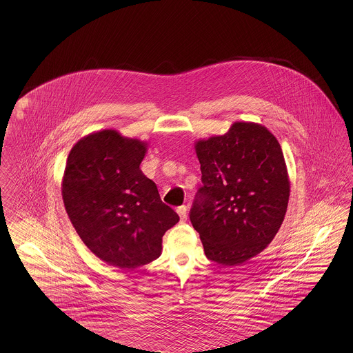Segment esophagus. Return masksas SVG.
I'll list each match as a JSON object with an SVG mask.
<instances>
[{
  "mask_svg": "<svg viewBox=\"0 0 353 353\" xmlns=\"http://www.w3.org/2000/svg\"><path fill=\"white\" fill-rule=\"evenodd\" d=\"M177 213H179V216H180V219L185 221V219H188V208L183 205V206H179L177 208Z\"/></svg>",
  "mask_w": 353,
  "mask_h": 353,
  "instance_id": "obj_1",
  "label": "esophagus"
}]
</instances>
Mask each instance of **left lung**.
Returning <instances> with one entry per match:
<instances>
[{
  "label": "left lung",
  "instance_id": "8db88e82",
  "mask_svg": "<svg viewBox=\"0 0 353 353\" xmlns=\"http://www.w3.org/2000/svg\"><path fill=\"white\" fill-rule=\"evenodd\" d=\"M202 186L189 217L208 259L236 266L265 250L285 219L290 181L281 144L263 125L234 123L196 143Z\"/></svg>",
  "mask_w": 353,
  "mask_h": 353
}]
</instances>
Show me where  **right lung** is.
Segmentation results:
<instances>
[{
	"mask_svg": "<svg viewBox=\"0 0 353 353\" xmlns=\"http://www.w3.org/2000/svg\"><path fill=\"white\" fill-rule=\"evenodd\" d=\"M145 145L114 130L94 132L72 147L63 174L72 226L98 258L120 269L159 258L163 235L180 219L140 169Z\"/></svg>",
	"mask_w": 353,
	"mask_h": 353,
	"instance_id": "1",
	"label": "right lung"
}]
</instances>
